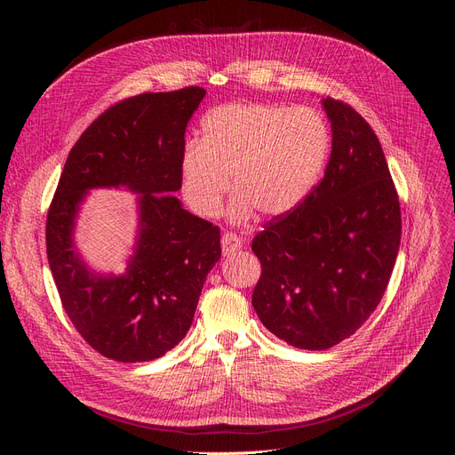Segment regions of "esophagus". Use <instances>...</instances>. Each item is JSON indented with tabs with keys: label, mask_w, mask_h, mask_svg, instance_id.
Returning a JSON list of instances; mask_svg holds the SVG:
<instances>
[{
	"label": "esophagus",
	"mask_w": 455,
	"mask_h": 455,
	"mask_svg": "<svg viewBox=\"0 0 455 455\" xmlns=\"http://www.w3.org/2000/svg\"><path fill=\"white\" fill-rule=\"evenodd\" d=\"M241 249H243V239L239 235H235V233H224V235H222V252H224V256L235 254Z\"/></svg>",
	"instance_id": "1"
}]
</instances>
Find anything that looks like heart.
<instances>
[{"label": "heart", "instance_id": "obj_1", "mask_svg": "<svg viewBox=\"0 0 455 455\" xmlns=\"http://www.w3.org/2000/svg\"><path fill=\"white\" fill-rule=\"evenodd\" d=\"M324 117L306 106L224 104L201 119L199 142L180 156V184L191 211L214 218L231 188L233 222L259 211L266 218L292 212L319 182L330 154Z\"/></svg>", "mask_w": 455, "mask_h": 455}]
</instances>
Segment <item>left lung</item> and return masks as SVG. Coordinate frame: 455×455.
Returning <instances> with one entry per match:
<instances>
[{
    "label": "left lung",
    "mask_w": 455,
    "mask_h": 455,
    "mask_svg": "<svg viewBox=\"0 0 455 455\" xmlns=\"http://www.w3.org/2000/svg\"><path fill=\"white\" fill-rule=\"evenodd\" d=\"M332 129L324 178L252 241V306L288 346L321 351L355 334L383 298L401 246V204L381 144L347 104L323 99Z\"/></svg>",
    "instance_id": "1"
}]
</instances>
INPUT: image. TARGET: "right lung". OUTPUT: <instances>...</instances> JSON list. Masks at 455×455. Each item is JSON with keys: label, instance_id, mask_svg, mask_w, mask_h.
<instances>
[{"label": "right lung", "instance_id": "1", "mask_svg": "<svg viewBox=\"0 0 455 455\" xmlns=\"http://www.w3.org/2000/svg\"><path fill=\"white\" fill-rule=\"evenodd\" d=\"M201 87L144 92L91 123L66 159L47 214V258L64 311L92 349L119 363L159 359L188 334L206 275L222 256L220 229L188 212L174 191ZM137 196V241L126 271L92 270L75 244L88 191Z\"/></svg>", "mask_w": 455, "mask_h": 455}]
</instances>
